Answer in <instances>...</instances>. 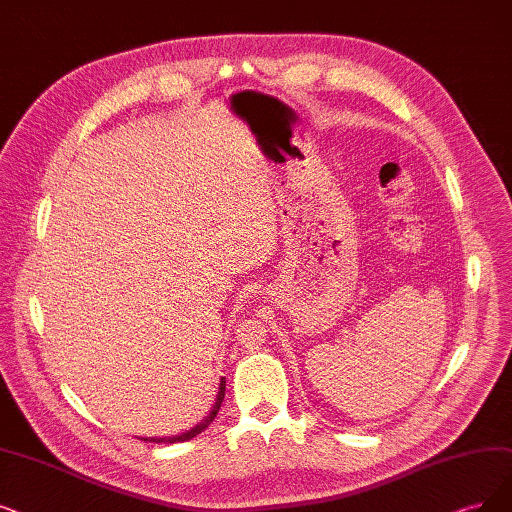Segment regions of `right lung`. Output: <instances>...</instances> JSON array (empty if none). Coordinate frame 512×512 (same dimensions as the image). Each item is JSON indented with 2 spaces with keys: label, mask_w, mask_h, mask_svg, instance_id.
<instances>
[{
  "label": "right lung",
  "mask_w": 512,
  "mask_h": 512,
  "mask_svg": "<svg viewBox=\"0 0 512 512\" xmlns=\"http://www.w3.org/2000/svg\"><path fill=\"white\" fill-rule=\"evenodd\" d=\"M224 388H227V380L220 378L218 395H216V401H214V405H212L210 414H208L206 418H203L197 426H193L191 431L182 433V435H176V437H149V439H142V441H153V443H180V441H189V439L197 437L201 431H206V428L214 422V418H216V414H218V410H220V405H222V399H224Z\"/></svg>",
  "instance_id": "obj_1"
}]
</instances>
